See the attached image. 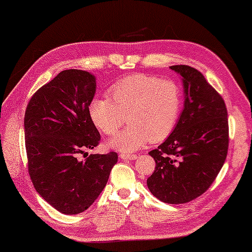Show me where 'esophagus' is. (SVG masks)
<instances>
[{
    "mask_svg": "<svg viewBox=\"0 0 252 252\" xmlns=\"http://www.w3.org/2000/svg\"><path fill=\"white\" fill-rule=\"evenodd\" d=\"M120 158L121 159H130V160H134L137 158L136 155H132V154H120Z\"/></svg>",
    "mask_w": 252,
    "mask_h": 252,
    "instance_id": "34e87169",
    "label": "esophagus"
}]
</instances>
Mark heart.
Returning <instances> with one entry per match:
<instances>
[{"label": "heart", "mask_w": 252, "mask_h": 252, "mask_svg": "<svg viewBox=\"0 0 252 252\" xmlns=\"http://www.w3.org/2000/svg\"><path fill=\"white\" fill-rule=\"evenodd\" d=\"M110 99L94 98L89 114L95 126L112 136L126 122L129 126L110 141L121 152H133L149 141L159 143L169 137L178 125L183 93L174 80L135 73L120 79L109 89Z\"/></svg>", "instance_id": "b5f03b06"}]
</instances>
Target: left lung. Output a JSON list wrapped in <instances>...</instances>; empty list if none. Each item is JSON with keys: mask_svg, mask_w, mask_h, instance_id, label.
I'll return each mask as SVG.
<instances>
[{"mask_svg": "<svg viewBox=\"0 0 252 252\" xmlns=\"http://www.w3.org/2000/svg\"><path fill=\"white\" fill-rule=\"evenodd\" d=\"M183 77L185 104L174 131L148 154L156 167L147 179L152 194L165 203H186L216 180L227 156L228 119L222 96L190 66L170 67Z\"/></svg>", "mask_w": 252, "mask_h": 252, "instance_id": "8db88e82", "label": "left lung"}]
</instances>
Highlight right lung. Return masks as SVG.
<instances>
[{
	"mask_svg": "<svg viewBox=\"0 0 252 252\" xmlns=\"http://www.w3.org/2000/svg\"><path fill=\"white\" fill-rule=\"evenodd\" d=\"M96 82L92 74L69 69L32 95L25 112L28 172L44 200L65 215L83 212L97 199L118 161L115 152L80 155L99 144L89 114ZM87 154V153H85Z\"/></svg>",
	"mask_w": 252,
	"mask_h": 252,
	"instance_id": "1",
	"label": "right lung"
}]
</instances>
